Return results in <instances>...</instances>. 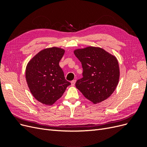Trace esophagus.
I'll use <instances>...</instances> for the list:
<instances>
[{
  "label": "esophagus",
  "mask_w": 147,
  "mask_h": 147,
  "mask_svg": "<svg viewBox=\"0 0 147 147\" xmlns=\"http://www.w3.org/2000/svg\"><path fill=\"white\" fill-rule=\"evenodd\" d=\"M75 82H76V80H72V82H71V85L74 86L75 85Z\"/></svg>",
  "instance_id": "esophagus-1"
}]
</instances>
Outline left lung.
<instances>
[{"instance_id": "8db88e82", "label": "left lung", "mask_w": 147, "mask_h": 147, "mask_svg": "<svg viewBox=\"0 0 147 147\" xmlns=\"http://www.w3.org/2000/svg\"><path fill=\"white\" fill-rule=\"evenodd\" d=\"M81 62L83 78L75 86L93 104L104 101L112 94L119 78L117 57L99 47H88L74 50Z\"/></svg>"}]
</instances>
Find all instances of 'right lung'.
Here are the masks:
<instances>
[{
  "label": "right lung",
  "mask_w": 147,
  "mask_h": 147,
  "mask_svg": "<svg viewBox=\"0 0 147 147\" xmlns=\"http://www.w3.org/2000/svg\"><path fill=\"white\" fill-rule=\"evenodd\" d=\"M64 53L61 48H45L35 55L26 66V79L29 90L43 104L53 105L71 84L65 79L59 64Z\"/></svg>",
  "instance_id": "right-lung-1"
}]
</instances>
